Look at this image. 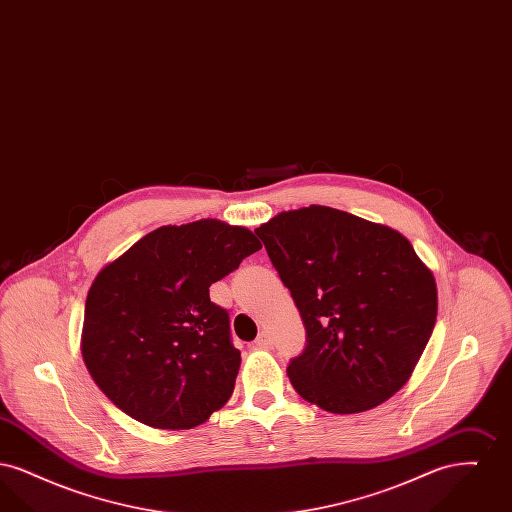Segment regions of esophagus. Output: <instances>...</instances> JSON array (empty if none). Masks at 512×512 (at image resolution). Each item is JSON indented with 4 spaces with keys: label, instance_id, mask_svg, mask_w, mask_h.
I'll list each match as a JSON object with an SVG mask.
<instances>
[{
    "label": "esophagus",
    "instance_id": "esophagus-1",
    "mask_svg": "<svg viewBox=\"0 0 512 512\" xmlns=\"http://www.w3.org/2000/svg\"><path fill=\"white\" fill-rule=\"evenodd\" d=\"M255 347H259V349H268V347H272V338H270V334L263 330V332L257 336V340H255Z\"/></svg>",
    "mask_w": 512,
    "mask_h": 512
}]
</instances>
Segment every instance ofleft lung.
I'll return each instance as SVG.
<instances>
[{
	"instance_id": "1",
	"label": "left lung",
	"mask_w": 512,
	"mask_h": 512,
	"mask_svg": "<svg viewBox=\"0 0 512 512\" xmlns=\"http://www.w3.org/2000/svg\"><path fill=\"white\" fill-rule=\"evenodd\" d=\"M255 234L307 330L288 365L295 391L328 413L355 414L401 390L438 315L434 274L411 242L322 205L284 211Z\"/></svg>"
}]
</instances>
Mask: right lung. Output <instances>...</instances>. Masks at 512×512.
<instances>
[{"instance_id":"1","label":"right lung","mask_w":512,"mask_h":512,"mask_svg":"<svg viewBox=\"0 0 512 512\" xmlns=\"http://www.w3.org/2000/svg\"><path fill=\"white\" fill-rule=\"evenodd\" d=\"M261 242L217 219L161 226L99 270L84 309L82 357L122 413L159 430H190L230 399L240 370L213 282Z\"/></svg>"}]
</instances>
